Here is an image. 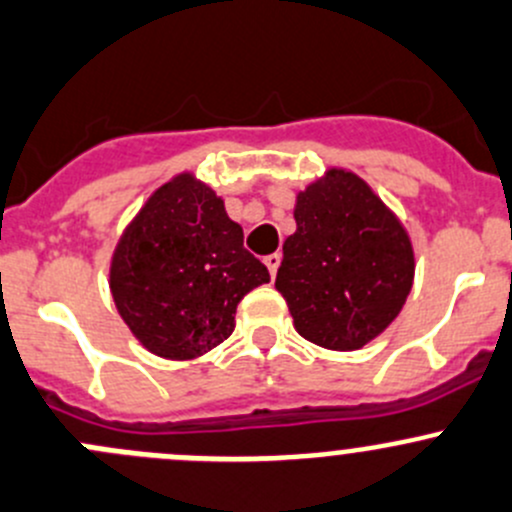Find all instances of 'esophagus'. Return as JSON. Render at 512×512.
<instances>
[{"mask_svg": "<svg viewBox=\"0 0 512 512\" xmlns=\"http://www.w3.org/2000/svg\"><path fill=\"white\" fill-rule=\"evenodd\" d=\"M263 263H266L268 273H271V278H273V276H276L278 266H281V254H268L266 258H263Z\"/></svg>", "mask_w": 512, "mask_h": 512, "instance_id": "34e87169", "label": "esophagus"}]
</instances>
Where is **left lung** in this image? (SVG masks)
<instances>
[{
  "instance_id": "8db88e82",
  "label": "left lung",
  "mask_w": 512,
  "mask_h": 512,
  "mask_svg": "<svg viewBox=\"0 0 512 512\" xmlns=\"http://www.w3.org/2000/svg\"><path fill=\"white\" fill-rule=\"evenodd\" d=\"M296 234L283 244L276 288L293 326L328 351H356L401 313L416 273L408 231L346 169L298 191Z\"/></svg>"
}]
</instances>
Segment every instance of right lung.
Segmentation results:
<instances>
[{"label": "right lung", "mask_w": 512, "mask_h": 512, "mask_svg": "<svg viewBox=\"0 0 512 512\" xmlns=\"http://www.w3.org/2000/svg\"><path fill=\"white\" fill-rule=\"evenodd\" d=\"M268 281L224 199L189 171L149 196L109 268L119 316L146 351L169 361H191L224 343L241 298Z\"/></svg>", "instance_id": "1"}]
</instances>
